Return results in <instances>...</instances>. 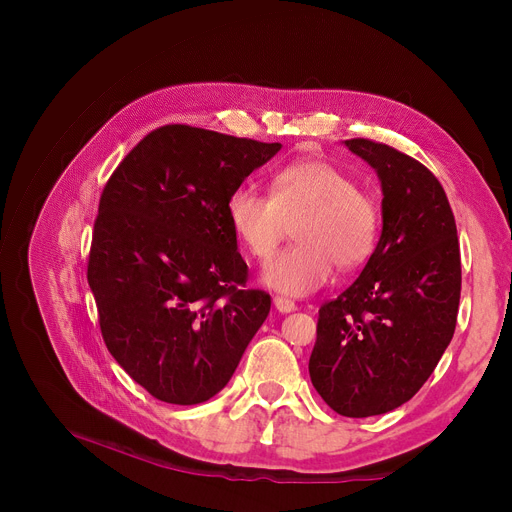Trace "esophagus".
Listing matches in <instances>:
<instances>
[{
    "mask_svg": "<svg viewBox=\"0 0 512 512\" xmlns=\"http://www.w3.org/2000/svg\"><path fill=\"white\" fill-rule=\"evenodd\" d=\"M274 307H276L280 313H290V311L297 309V305H294V301H290V299H286V297H276V299H274Z\"/></svg>",
    "mask_w": 512,
    "mask_h": 512,
    "instance_id": "1",
    "label": "esophagus"
}]
</instances>
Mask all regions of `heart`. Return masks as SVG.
I'll return each mask as SVG.
<instances>
[{"instance_id": "b5f03b06", "label": "heart", "mask_w": 512, "mask_h": 512, "mask_svg": "<svg viewBox=\"0 0 512 512\" xmlns=\"http://www.w3.org/2000/svg\"><path fill=\"white\" fill-rule=\"evenodd\" d=\"M226 215L238 245L257 261L270 259L294 226L297 245L263 270V282L290 297L324 286L334 265L344 272L363 265L380 236L378 203L326 159H303L278 170L270 197L249 184L236 186Z\"/></svg>"}]
</instances>
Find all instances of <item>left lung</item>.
<instances>
[{
	"mask_svg": "<svg viewBox=\"0 0 512 512\" xmlns=\"http://www.w3.org/2000/svg\"><path fill=\"white\" fill-rule=\"evenodd\" d=\"M344 145L382 182V236L361 276L319 309L309 375L344 417L388 413L434 373L456 328L461 249L438 178L369 139Z\"/></svg>",
	"mask_w": 512,
	"mask_h": 512,
	"instance_id": "8db88e82",
	"label": "left lung"
}]
</instances>
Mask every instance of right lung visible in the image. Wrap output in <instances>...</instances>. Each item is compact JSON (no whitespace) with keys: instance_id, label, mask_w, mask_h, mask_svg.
I'll return each mask as SVG.
<instances>
[{"instance_id":"1","label":"right lung","mask_w":512,"mask_h":512,"mask_svg":"<svg viewBox=\"0 0 512 512\" xmlns=\"http://www.w3.org/2000/svg\"><path fill=\"white\" fill-rule=\"evenodd\" d=\"M280 143L168 124L107 180L87 280L107 351L153 398L199 405L218 394L270 313L247 286L226 203Z\"/></svg>"}]
</instances>
